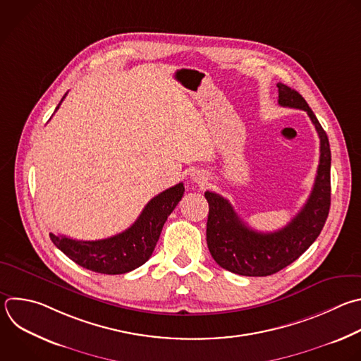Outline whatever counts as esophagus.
Here are the masks:
<instances>
[{"label": "esophagus", "instance_id": "obj_1", "mask_svg": "<svg viewBox=\"0 0 361 361\" xmlns=\"http://www.w3.org/2000/svg\"><path fill=\"white\" fill-rule=\"evenodd\" d=\"M194 180H195V181H198V183L205 181V180H204V177H202V176H200V174H198V176H195V177H194Z\"/></svg>", "mask_w": 361, "mask_h": 361}]
</instances>
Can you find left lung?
Here are the masks:
<instances>
[{
    "mask_svg": "<svg viewBox=\"0 0 361 361\" xmlns=\"http://www.w3.org/2000/svg\"><path fill=\"white\" fill-rule=\"evenodd\" d=\"M278 103L305 110L320 139V159L313 190L295 218L275 232L250 228L231 202L212 191L208 201L207 244L214 261L224 269L244 276H268L296 261L319 236L330 209V145L326 132L307 102L295 89L278 83Z\"/></svg>",
    "mask_w": 361,
    "mask_h": 361,
    "instance_id": "obj_1",
    "label": "left lung"
}]
</instances>
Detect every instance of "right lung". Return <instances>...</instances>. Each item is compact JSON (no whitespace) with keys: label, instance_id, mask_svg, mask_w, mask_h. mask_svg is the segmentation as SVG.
Returning <instances> with one entry per match:
<instances>
[{"label":"right lung","instance_id":"right-lung-1","mask_svg":"<svg viewBox=\"0 0 361 361\" xmlns=\"http://www.w3.org/2000/svg\"><path fill=\"white\" fill-rule=\"evenodd\" d=\"M183 194V183L167 188L147 202L130 228L106 239L78 241L63 235L49 233V236L58 250L82 268L106 275L126 274L149 261L167 216L177 207Z\"/></svg>","mask_w":361,"mask_h":361}]
</instances>
